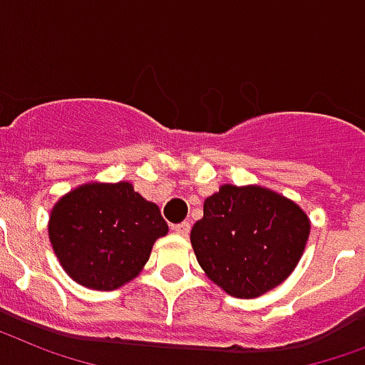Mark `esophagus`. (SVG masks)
<instances>
[{"mask_svg": "<svg viewBox=\"0 0 365 365\" xmlns=\"http://www.w3.org/2000/svg\"><path fill=\"white\" fill-rule=\"evenodd\" d=\"M173 231L175 232H179V235H188V232H190V223H188V221H182V223H179V225H175V227H173Z\"/></svg>", "mask_w": 365, "mask_h": 365, "instance_id": "1", "label": "esophagus"}]
</instances>
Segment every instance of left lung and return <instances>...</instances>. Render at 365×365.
<instances>
[{"label":"left lung","mask_w":365,"mask_h":365,"mask_svg":"<svg viewBox=\"0 0 365 365\" xmlns=\"http://www.w3.org/2000/svg\"><path fill=\"white\" fill-rule=\"evenodd\" d=\"M308 237V215L283 194L223 185L205 198L190 242L200 267L227 294L257 298L294 271Z\"/></svg>","instance_id":"1"}]
</instances>
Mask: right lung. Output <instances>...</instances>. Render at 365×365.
<instances>
[{
    "label": "right lung",
    "mask_w": 365,
    "mask_h": 365,
    "mask_svg": "<svg viewBox=\"0 0 365 365\" xmlns=\"http://www.w3.org/2000/svg\"><path fill=\"white\" fill-rule=\"evenodd\" d=\"M169 227L130 182H88L59 198L49 215V242L73 281L115 290L138 275L153 242Z\"/></svg>",
    "instance_id": "right-lung-1"
}]
</instances>
